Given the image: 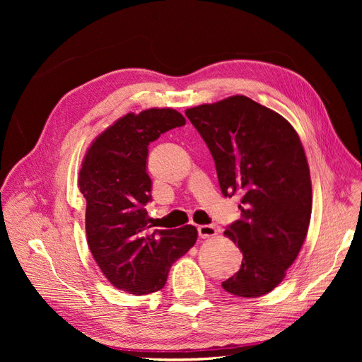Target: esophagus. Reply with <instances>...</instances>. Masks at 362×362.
Instances as JSON below:
<instances>
[{"label":"esophagus","instance_id":"1","mask_svg":"<svg viewBox=\"0 0 362 362\" xmlns=\"http://www.w3.org/2000/svg\"><path fill=\"white\" fill-rule=\"evenodd\" d=\"M198 234L201 238H210L217 234V229L213 225H201L198 226Z\"/></svg>","mask_w":362,"mask_h":362}]
</instances>
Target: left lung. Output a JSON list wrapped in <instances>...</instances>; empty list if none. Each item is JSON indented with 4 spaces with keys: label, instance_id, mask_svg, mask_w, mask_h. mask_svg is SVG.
<instances>
[{
    "label": "left lung",
    "instance_id": "8db88e82",
    "mask_svg": "<svg viewBox=\"0 0 362 362\" xmlns=\"http://www.w3.org/2000/svg\"><path fill=\"white\" fill-rule=\"evenodd\" d=\"M210 149L225 198L242 194V217L223 233L243 254L222 287L258 298L286 276L308 233L311 178L298 133L286 119L237 95L185 112Z\"/></svg>",
    "mask_w": 362,
    "mask_h": 362
}]
</instances>
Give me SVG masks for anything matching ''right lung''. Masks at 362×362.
Wrapping results in <instances>:
<instances>
[{"instance_id": "right-lung-1", "label": "right lung", "mask_w": 362, "mask_h": 362, "mask_svg": "<svg viewBox=\"0 0 362 362\" xmlns=\"http://www.w3.org/2000/svg\"><path fill=\"white\" fill-rule=\"evenodd\" d=\"M182 125L185 119L172 108L128 113L93 141L83 161L87 243L104 276L129 294L161 290L173 262L198 238L192 225L152 233L146 211L152 201L148 146Z\"/></svg>"}]
</instances>
